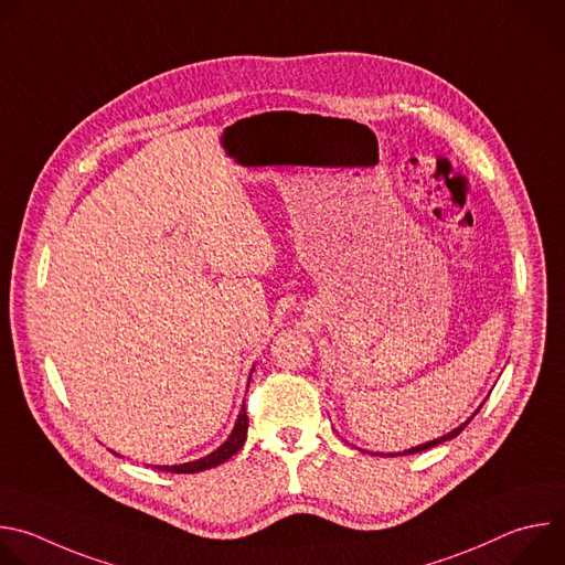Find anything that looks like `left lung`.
Masks as SVG:
<instances>
[{
  "instance_id": "8db88e82",
  "label": "left lung",
  "mask_w": 565,
  "mask_h": 565,
  "mask_svg": "<svg viewBox=\"0 0 565 565\" xmlns=\"http://www.w3.org/2000/svg\"><path fill=\"white\" fill-rule=\"evenodd\" d=\"M482 407V405H480ZM480 407L462 423V425H458L456 429H451L449 434H445V436H440V438H434V440H429V443H423V445H416V447H412V449H405V451H397V454H384V456H407V454H418V451H425V449H431V447H436V445H443V443H447V440H451V438H456L467 425H469V420L480 412ZM377 456V454H375Z\"/></svg>"
}]
</instances>
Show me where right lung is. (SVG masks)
<instances>
[{
	"mask_svg": "<svg viewBox=\"0 0 565 565\" xmlns=\"http://www.w3.org/2000/svg\"><path fill=\"white\" fill-rule=\"evenodd\" d=\"M255 369V366H253ZM248 384H250V377H248ZM248 438V416H246V405L241 407L236 420H234V427L230 431V436L225 438L223 445H218L212 454L199 458V460H190V462H181V465H149L153 469H160V471H172V473H196V471H205L210 467H216L221 462H225L227 458H232L241 447H244Z\"/></svg>",
	"mask_w": 565,
	"mask_h": 565,
	"instance_id": "right-lung-1",
	"label": "right lung"
}]
</instances>
